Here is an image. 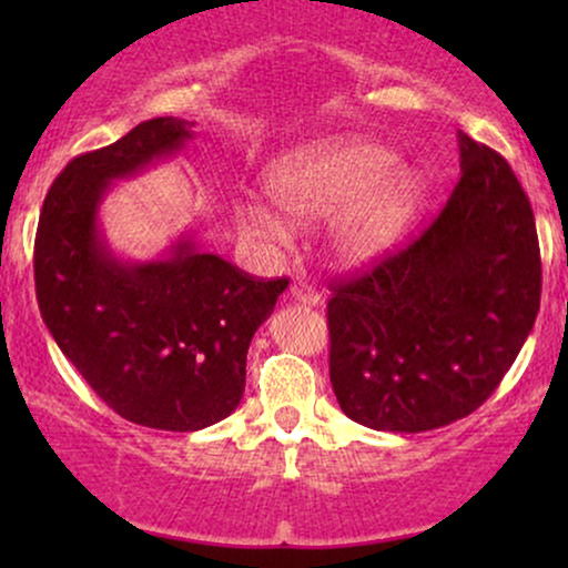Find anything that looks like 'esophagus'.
I'll use <instances>...</instances> for the list:
<instances>
[{"label": "esophagus", "mask_w": 568, "mask_h": 568, "mask_svg": "<svg viewBox=\"0 0 568 568\" xmlns=\"http://www.w3.org/2000/svg\"><path fill=\"white\" fill-rule=\"evenodd\" d=\"M288 296L293 298V302H298V304H304V306H317V304L323 302L321 291H315V288H312V285H306L304 280H293Z\"/></svg>", "instance_id": "1"}]
</instances>
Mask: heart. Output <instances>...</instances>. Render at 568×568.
Segmentation results:
<instances>
[{"label":"heart","mask_w":568,"mask_h":568,"mask_svg":"<svg viewBox=\"0 0 568 568\" xmlns=\"http://www.w3.org/2000/svg\"><path fill=\"white\" fill-rule=\"evenodd\" d=\"M272 205L291 221H331V251L344 266L379 262L400 245L414 224L425 181L410 168H395V154L379 143L334 141L277 160L266 173ZM243 224L283 234L285 224L264 207L243 211Z\"/></svg>","instance_id":"heart-1"}]
</instances>
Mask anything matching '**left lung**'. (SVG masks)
<instances>
[{"instance_id": "1", "label": "left lung", "mask_w": 568, "mask_h": 568, "mask_svg": "<svg viewBox=\"0 0 568 568\" xmlns=\"http://www.w3.org/2000/svg\"><path fill=\"white\" fill-rule=\"evenodd\" d=\"M438 219L371 270L331 283V384L357 425L425 433L484 406L542 296L537 224L513 168L459 133Z\"/></svg>"}]
</instances>
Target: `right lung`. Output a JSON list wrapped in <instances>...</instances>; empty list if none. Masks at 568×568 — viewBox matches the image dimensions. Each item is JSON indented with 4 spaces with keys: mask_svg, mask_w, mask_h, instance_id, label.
<instances>
[{
    "mask_svg": "<svg viewBox=\"0 0 568 568\" xmlns=\"http://www.w3.org/2000/svg\"><path fill=\"white\" fill-rule=\"evenodd\" d=\"M189 122L158 116L63 168L39 213L34 283L42 321L82 379L122 419L194 433L237 408L245 355L288 280H258L192 240L171 256L125 264L98 230L112 181L192 139Z\"/></svg>",
    "mask_w": 568,
    "mask_h": 568,
    "instance_id": "add662e5",
    "label": "right lung"
}]
</instances>
